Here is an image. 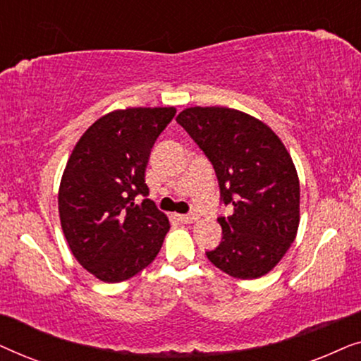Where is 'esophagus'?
<instances>
[{"label":"esophagus","instance_id":"esophagus-1","mask_svg":"<svg viewBox=\"0 0 361 361\" xmlns=\"http://www.w3.org/2000/svg\"><path fill=\"white\" fill-rule=\"evenodd\" d=\"M177 219H179L182 224H194L199 216H197L195 214H185V215H177Z\"/></svg>","mask_w":361,"mask_h":361}]
</instances>
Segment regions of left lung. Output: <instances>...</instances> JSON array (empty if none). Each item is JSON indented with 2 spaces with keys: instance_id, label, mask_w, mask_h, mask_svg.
Listing matches in <instances>:
<instances>
[{
  "instance_id": "obj_1",
  "label": "left lung",
  "mask_w": 361,
  "mask_h": 361,
  "mask_svg": "<svg viewBox=\"0 0 361 361\" xmlns=\"http://www.w3.org/2000/svg\"><path fill=\"white\" fill-rule=\"evenodd\" d=\"M214 166L220 199V245L207 258L238 279L269 273L289 250L299 226V177L288 149L263 121L225 106H192L177 115Z\"/></svg>"
}]
</instances>
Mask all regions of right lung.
Instances as JSON below:
<instances>
[{"label": "right lung", "instance_id": "obj_1", "mask_svg": "<svg viewBox=\"0 0 361 361\" xmlns=\"http://www.w3.org/2000/svg\"><path fill=\"white\" fill-rule=\"evenodd\" d=\"M174 115V106L111 111L83 133L68 157L59 187L61 225L75 259L100 281L121 283L145 269L171 228L146 199L145 171Z\"/></svg>", "mask_w": 361, "mask_h": 361}]
</instances>
